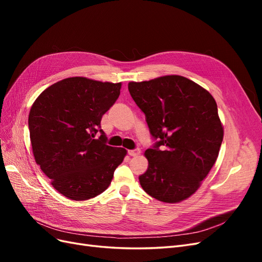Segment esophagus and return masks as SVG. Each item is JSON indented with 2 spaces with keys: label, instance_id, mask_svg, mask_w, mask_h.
Returning a JSON list of instances; mask_svg holds the SVG:
<instances>
[{
  "label": "esophagus",
  "instance_id": "obj_1",
  "mask_svg": "<svg viewBox=\"0 0 262 262\" xmlns=\"http://www.w3.org/2000/svg\"><path fill=\"white\" fill-rule=\"evenodd\" d=\"M140 152H141V150H140L139 148H136V149H129V150H128V154H129L130 156H137V155H139V154H140Z\"/></svg>",
  "mask_w": 262,
  "mask_h": 262
}]
</instances>
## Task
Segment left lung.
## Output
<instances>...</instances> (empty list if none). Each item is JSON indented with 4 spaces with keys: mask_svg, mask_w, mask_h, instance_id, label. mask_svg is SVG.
Masks as SVG:
<instances>
[{
    "mask_svg": "<svg viewBox=\"0 0 262 262\" xmlns=\"http://www.w3.org/2000/svg\"><path fill=\"white\" fill-rule=\"evenodd\" d=\"M128 89L156 141L145 150L148 167L139 177L142 188L163 202L187 199L215 164L223 141L215 99L180 75L130 82Z\"/></svg>",
    "mask_w": 262,
    "mask_h": 262,
    "instance_id": "1",
    "label": "left lung"
}]
</instances>
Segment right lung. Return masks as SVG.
<instances>
[{
	"label": "right lung",
	"mask_w": 262,
	"mask_h": 262,
	"mask_svg": "<svg viewBox=\"0 0 262 262\" xmlns=\"http://www.w3.org/2000/svg\"><path fill=\"white\" fill-rule=\"evenodd\" d=\"M120 89L121 83L69 77L45 90L31 106L28 128L35 161L53 188L71 200L104 192L126 154L107 145L100 128Z\"/></svg>",
	"instance_id": "right-lung-1"
}]
</instances>
